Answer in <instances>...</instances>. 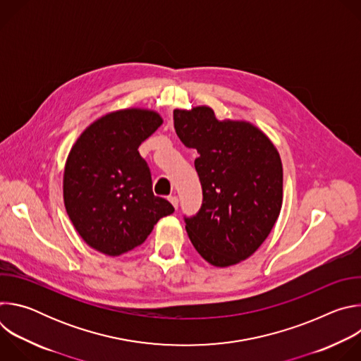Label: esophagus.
I'll return each instance as SVG.
<instances>
[{"label":"esophagus","instance_id":"34e87169","mask_svg":"<svg viewBox=\"0 0 361 361\" xmlns=\"http://www.w3.org/2000/svg\"><path fill=\"white\" fill-rule=\"evenodd\" d=\"M169 201L173 204V207L177 210L178 209V198L177 197H174V195H171V197H169Z\"/></svg>","mask_w":361,"mask_h":361}]
</instances>
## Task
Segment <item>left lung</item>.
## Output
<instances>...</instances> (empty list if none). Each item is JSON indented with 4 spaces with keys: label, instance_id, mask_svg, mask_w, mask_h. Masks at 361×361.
Returning a JSON list of instances; mask_svg holds the SVG:
<instances>
[{
    "label": "left lung",
    "instance_id": "obj_1",
    "mask_svg": "<svg viewBox=\"0 0 361 361\" xmlns=\"http://www.w3.org/2000/svg\"><path fill=\"white\" fill-rule=\"evenodd\" d=\"M181 142L195 148L202 188L187 234L205 262L234 266L254 254L273 230L283 204V164L270 138L248 121L217 120L207 106L174 110Z\"/></svg>",
    "mask_w": 361,
    "mask_h": 361
}]
</instances>
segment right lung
Returning a JSON list of instances; mask_svg holds the SVG:
<instances>
[{
	"instance_id": "obj_1",
	"label": "right lung",
	"mask_w": 361,
	"mask_h": 361,
	"mask_svg": "<svg viewBox=\"0 0 361 361\" xmlns=\"http://www.w3.org/2000/svg\"><path fill=\"white\" fill-rule=\"evenodd\" d=\"M161 124L152 110H118L90 124L73 145L64 169V205L91 248L121 255L174 213L166 198L154 195L149 169L138 152Z\"/></svg>"
}]
</instances>
